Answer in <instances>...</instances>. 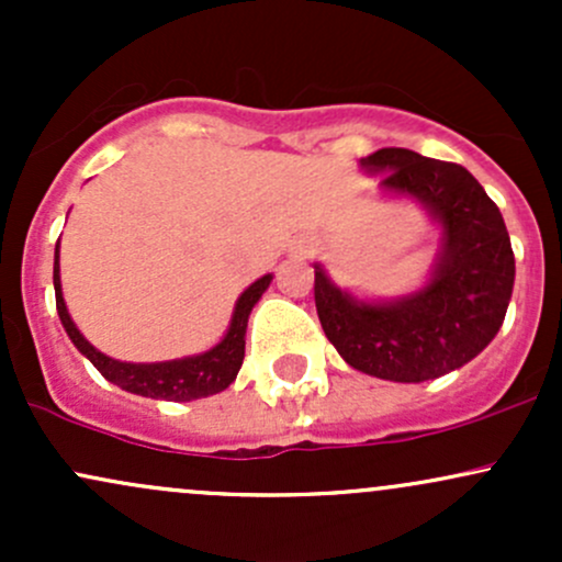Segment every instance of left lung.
I'll return each mask as SVG.
<instances>
[{"label":"left lung","instance_id":"8db88e82","mask_svg":"<svg viewBox=\"0 0 562 562\" xmlns=\"http://www.w3.org/2000/svg\"><path fill=\"white\" fill-rule=\"evenodd\" d=\"M380 187L420 200L441 222L434 280L393 303L351 299L314 267V303L327 340L353 370L393 383H423L468 364L505 322L515 256L499 209L460 164L383 147L362 158Z\"/></svg>","mask_w":562,"mask_h":562}]
</instances>
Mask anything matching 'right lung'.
I'll return each instance as SVG.
<instances>
[{
	"mask_svg": "<svg viewBox=\"0 0 562 562\" xmlns=\"http://www.w3.org/2000/svg\"><path fill=\"white\" fill-rule=\"evenodd\" d=\"M57 254H60V243L55 248V303L57 314H60L63 327H66L68 338L79 348L83 357L92 362L102 378L111 383L121 385L124 391L137 393V396L150 398H166V402H192V398L214 396V393L224 391L232 380L237 378L245 357V327H248L250 308L261 299L263 290L272 282V274H263L256 280L245 293L237 299L235 314H232V325L224 340L211 351L200 353V357L173 359V362H156V364H132L119 362V359L105 357L89 344L79 333V327L70 319L66 301L60 293V263H57Z\"/></svg>",
	"mask_w": 562,
	"mask_h": 562,
	"instance_id": "right-lung-1",
	"label": "right lung"
}]
</instances>
